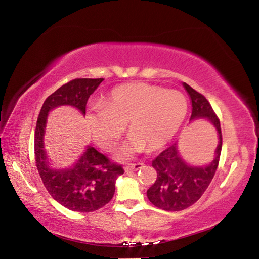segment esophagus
Returning <instances> with one entry per match:
<instances>
[{
  "mask_svg": "<svg viewBox=\"0 0 259 259\" xmlns=\"http://www.w3.org/2000/svg\"><path fill=\"white\" fill-rule=\"evenodd\" d=\"M143 165H144V163H142V162H137V163H130V164H126L124 166V170L126 172L137 171V170L143 168Z\"/></svg>",
  "mask_w": 259,
  "mask_h": 259,
  "instance_id": "obj_1",
  "label": "esophagus"
}]
</instances>
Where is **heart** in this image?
<instances>
[{
  "label": "heart",
  "instance_id": "1",
  "mask_svg": "<svg viewBox=\"0 0 259 259\" xmlns=\"http://www.w3.org/2000/svg\"><path fill=\"white\" fill-rule=\"evenodd\" d=\"M187 114V100L177 90L135 82L117 87L87 112L88 130L96 143L112 150L124 133L125 123L133 133L123 146V154L155 151L174 138Z\"/></svg>",
  "mask_w": 259,
  "mask_h": 259
}]
</instances>
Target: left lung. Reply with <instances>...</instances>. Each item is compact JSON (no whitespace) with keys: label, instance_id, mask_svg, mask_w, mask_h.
I'll return each mask as SVG.
<instances>
[{"label":"left lung","instance_id":"left-lung-1","mask_svg":"<svg viewBox=\"0 0 259 259\" xmlns=\"http://www.w3.org/2000/svg\"><path fill=\"white\" fill-rule=\"evenodd\" d=\"M183 85L192 102L191 120H208L217 131L218 145L214 151V159L204 166L187 164L179 155L177 143L161 152L152 161L157 177L147 190V198L155 207L165 211H181L191 207L202 196L214 176L222 152L221 122L211 105L192 87L186 83H183Z\"/></svg>","mask_w":259,"mask_h":259}]
</instances>
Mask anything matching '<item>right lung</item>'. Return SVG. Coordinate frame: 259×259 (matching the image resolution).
Returning <instances> with one entry per match:
<instances>
[{"label": "right lung", "instance_id": "right-lung-1", "mask_svg": "<svg viewBox=\"0 0 259 259\" xmlns=\"http://www.w3.org/2000/svg\"><path fill=\"white\" fill-rule=\"evenodd\" d=\"M103 81L104 78L69 81L45 100L37 117L34 152L38 174L52 198L72 211L91 212L107 204L115 192L116 178L124 170L93 146H88L71 168H51L43 143L48 113L61 105H71L85 115L88 99Z\"/></svg>", "mask_w": 259, "mask_h": 259}]
</instances>
